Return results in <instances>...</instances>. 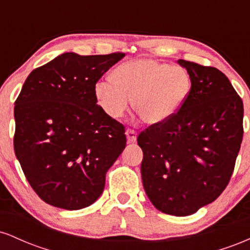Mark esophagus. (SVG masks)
I'll list each match as a JSON object with an SVG mask.
<instances>
[{"label": "esophagus", "mask_w": 250, "mask_h": 250, "mask_svg": "<svg viewBox=\"0 0 250 250\" xmlns=\"http://www.w3.org/2000/svg\"><path fill=\"white\" fill-rule=\"evenodd\" d=\"M125 135H127V142L128 143H133L136 141L137 133L135 130H133V129H127V130H125Z\"/></svg>", "instance_id": "1"}]
</instances>
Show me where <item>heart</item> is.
<instances>
[{
    "label": "heart",
    "mask_w": 250,
    "mask_h": 250,
    "mask_svg": "<svg viewBox=\"0 0 250 250\" xmlns=\"http://www.w3.org/2000/svg\"><path fill=\"white\" fill-rule=\"evenodd\" d=\"M110 80L94 85L99 107L110 119L123 116L131 100L134 110L148 125L170 120L186 102L191 77L183 67L151 59H134L111 71Z\"/></svg>",
    "instance_id": "b5f03b06"
}]
</instances>
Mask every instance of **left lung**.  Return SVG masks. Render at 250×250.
<instances>
[{
  "label": "left lung",
  "mask_w": 250,
  "mask_h": 250,
  "mask_svg": "<svg viewBox=\"0 0 250 250\" xmlns=\"http://www.w3.org/2000/svg\"><path fill=\"white\" fill-rule=\"evenodd\" d=\"M190 93L175 115L142 131L143 187L154 207L187 216L220 196L243 137V103L222 71L179 60Z\"/></svg>",
  "instance_id": "8db88e82"
}]
</instances>
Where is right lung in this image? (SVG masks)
Segmentation results:
<instances>
[{"label": "right lung", "instance_id": "right-lung-1", "mask_svg": "<svg viewBox=\"0 0 250 250\" xmlns=\"http://www.w3.org/2000/svg\"><path fill=\"white\" fill-rule=\"evenodd\" d=\"M123 57L64 53L25 80L14 108V149L31 188L48 205L77 210L101 196L127 139L121 123L99 107L94 85Z\"/></svg>", "mask_w": 250, "mask_h": 250}]
</instances>
